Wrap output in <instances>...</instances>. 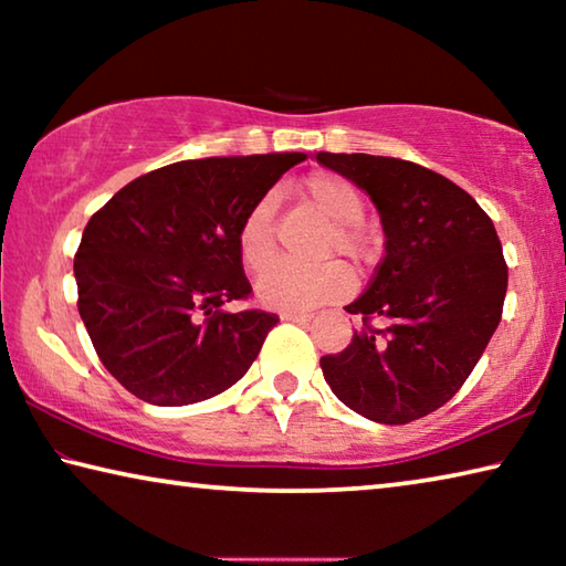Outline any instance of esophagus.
<instances>
[{
	"mask_svg": "<svg viewBox=\"0 0 566 566\" xmlns=\"http://www.w3.org/2000/svg\"><path fill=\"white\" fill-rule=\"evenodd\" d=\"M312 314H304V312H282V322H310Z\"/></svg>",
	"mask_w": 566,
	"mask_h": 566,
	"instance_id": "34e87169",
	"label": "esophagus"
}]
</instances>
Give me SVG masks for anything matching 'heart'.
I'll list each match as a JSON object with an SVG mask.
<instances>
[{
  "label": "heart",
  "instance_id": "1",
  "mask_svg": "<svg viewBox=\"0 0 566 566\" xmlns=\"http://www.w3.org/2000/svg\"><path fill=\"white\" fill-rule=\"evenodd\" d=\"M302 202L329 222L319 256H347L364 266L375 260V237L359 219L364 214L361 191L349 179L332 171H317L300 185ZM239 260L249 272H263L276 260L274 199L264 197L244 214L237 232ZM354 276L347 264L324 262L317 266L276 264L260 276L256 296L264 306L280 312H310L314 306L347 300Z\"/></svg>",
  "mask_w": 566,
  "mask_h": 566
}]
</instances>
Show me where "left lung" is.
I'll return each instance as SVG.
<instances>
[{"mask_svg":"<svg viewBox=\"0 0 566 566\" xmlns=\"http://www.w3.org/2000/svg\"><path fill=\"white\" fill-rule=\"evenodd\" d=\"M317 161L367 191L387 237L367 292L347 306L364 327L319 359L324 379L357 415L407 424L462 389L500 327L502 242L472 195L415 161L332 151Z\"/></svg>","mask_w":566,"mask_h":566,"instance_id":"1","label":"left lung"}]
</instances>
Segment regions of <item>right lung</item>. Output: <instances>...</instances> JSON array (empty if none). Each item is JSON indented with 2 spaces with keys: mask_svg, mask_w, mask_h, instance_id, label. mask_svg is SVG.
<instances>
[{
  "mask_svg": "<svg viewBox=\"0 0 566 566\" xmlns=\"http://www.w3.org/2000/svg\"><path fill=\"white\" fill-rule=\"evenodd\" d=\"M302 159L284 151L175 161L92 214L74 254L76 306L97 357L134 397L197 405L252 367L280 317L222 310L252 296L237 232Z\"/></svg>",
  "mask_w": 566,
  "mask_h": 566,
  "instance_id": "1",
  "label": "right lung"
}]
</instances>
